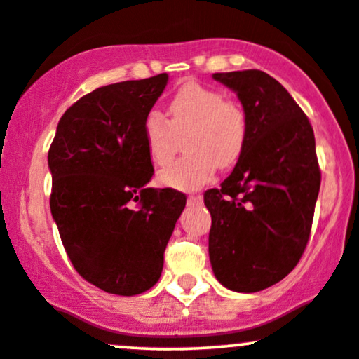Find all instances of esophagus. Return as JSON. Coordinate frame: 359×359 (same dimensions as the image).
Returning a JSON list of instances; mask_svg holds the SVG:
<instances>
[{"instance_id":"1","label":"esophagus","mask_w":359,"mask_h":359,"mask_svg":"<svg viewBox=\"0 0 359 359\" xmlns=\"http://www.w3.org/2000/svg\"><path fill=\"white\" fill-rule=\"evenodd\" d=\"M187 203L189 204H201V203H203V196H201V194H196V196H189Z\"/></svg>"}]
</instances>
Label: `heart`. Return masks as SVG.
Returning a JSON list of instances; mask_svg holds the SVG:
<instances>
[{
    "instance_id": "1",
    "label": "heart",
    "mask_w": 359,
    "mask_h": 359,
    "mask_svg": "<svg viewBox=\"0 0 359 359\" xmlns=\"http://www.w3.org/2000/svg\"><path fill=\"white\" fill-rule=\"evenodd\" d=\"M168 119L151 111L143 121L147 154L155 165H167L184 138L185 156L158 174L160 184L175 191H197L214 179L217 167H233L248 142V116L240 102L221 90L187 82L168 102Z\"/></svg>"
}]
</instances>
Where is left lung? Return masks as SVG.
<instances>
[{
	"label": "left lung",
	"mask_w": 359,
	"mask_h": 359,
	"mask_svg": "<svg viewBox=\"0 0 359 359\" xmlns=\"http://www.w3.org/2000/svg\"><path fill=\"white\" fill-rule=\"evenodd\" d=\"M248 116V142L219 189L204 194L211 212L209 258L234 292H259L285 278L302 257L320 187L311 123L266 72H216Z\"/></svg>",
	"instance_id": "left-lung-1"
}]
</instances>
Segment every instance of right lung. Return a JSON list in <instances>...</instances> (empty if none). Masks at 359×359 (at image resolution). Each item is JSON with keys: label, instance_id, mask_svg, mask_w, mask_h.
Segmentation results:
<instances>
[{"label": "right lung", "instance_id": "1", "mask_svg": "<svg viewBox=\"0 0 359 359\" xmlns=\"http://www.w3.org/2000/svg\"><path fill=\"white\" fill-rule=\"evenodd\" d=\"M167 81L158 74L86 94L60 118L48 150L62 245L77 273L108 294L130 297L158 282L185 208L184 194L147 185L154 165L143 121Z\"/></svg>", "mask_w": 359, "mask_h": 359}]
</instances>
